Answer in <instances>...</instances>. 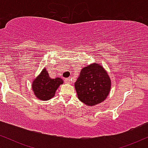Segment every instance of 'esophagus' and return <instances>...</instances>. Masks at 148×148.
<instances>
[{
  "instance_id": "1",
  "label": "esophagus",
  "mask_w": 148,
  "mask_h": 148,
  "mask_svg": "<svg viewBox=\"0 0 148 148\" xmlns=\"http://www.w3.org/2000/svg\"><path fill=\"white\" fill-rule=\"evenodd\" d=\"M64 82H65L66 84H69V83L71 82L70 79H69V78H67V79H64Z\"/></svg>"
}]
</instances>
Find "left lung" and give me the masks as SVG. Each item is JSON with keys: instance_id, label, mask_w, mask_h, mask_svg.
Instances as JSON below:
<instances>
[{"instance_id": "left-lung-1", "label": "left lung", "mask_w": 148, "mask_h": 148, "mask_svg": "<svg viewBox=\"0 0 148 148\" xmlns=\"http://www.w3.org/2000/svg\"><path fill=\"white\" fill-rule=\"evenodd\" d=\"M74 86L80 101L92 106L106 99L111 90V81L103 66L94 62L81 69Z\"/></svg>"}]
</instances>
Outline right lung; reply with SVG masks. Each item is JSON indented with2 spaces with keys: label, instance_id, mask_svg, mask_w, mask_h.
<instances>
[{
  "label": "right lung",
  "instance_id": "obj_1",
  "mask_svg": "<svg viewBox=\"0 0 148 148\" xmlns=\"http://www.w3.org/2000/svg\"><path fill=\"white\" fill-rule=\"evenodd\" d=\"M62 84L63 80L60 78L51 79L45 67L32 82V89L37 99L47 101L53 97L56 91Z\"/></svg>",
  "mask_w": 148,
  "mask_h": 148
}]
</instances>
